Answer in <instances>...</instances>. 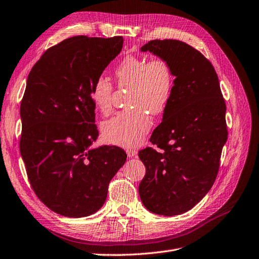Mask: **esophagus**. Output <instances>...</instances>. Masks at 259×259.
<instances>
[{
    "label": "esophagus",
    "instance_id": "esophagus-1",
    "mask_svg": "<svg viewBox=\"0 0 259 259\" xmlns=\"http://www.w3.org/2000/svg\"><path fill=\"white\" fill-rule=\"evenodd\" d=\"M126 153H127L128 158H136L137 156V151L134 150V149H127Z\"/></svg>",
    "mask_w": 259,
    "mask_h": 259
}]
</instances>
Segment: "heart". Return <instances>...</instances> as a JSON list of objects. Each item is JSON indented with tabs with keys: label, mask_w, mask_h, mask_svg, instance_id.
<instances>
[{
	"label": "heart",
	"mask_w": 259,
	"mask_h": 259,
	"mask_svg": "<svg viewBox=\"0 0 259 259\" xmlns=\"http://www.w3.org/2000/svg\"><path fill=\"white\" fill-rule=\"evenodd\" d=\"M117 88L130 89L126 105L133 109L119 112L104 122L106 142L132 148L143 142L151 127L152 115L166 110L174 86V76L168 62L163 58L138 57L128 55L114 70ZM91 100L103 114L112 109L113 85L105 76L94 81Z\"/></svg>",
	"instance_id": "heart-1"
}]
</instances>
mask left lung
Returning a JSON list of instances; mask_svg holds the SVG:
<instances>
[{
  "instance_id": "left-lung-1",
  "label": "left lung",
  "mask_w": 259,
  "mask_h": 259,
  "mask_svg": "<svg viewBox=\"0 0 259 259\" xmlns=\"http://www.w3.org/2000/svg\"><path fill=\"white\" fill-rule=\"evenodd\" d=\"M165 59L175 76L163 119L150 137L158 149L140 150L146 175L139 197L154 214L186 213L205 197L228 138L226 104L213 65L178 40H152L142 48Z\"/></svg>"
}]
</instances>
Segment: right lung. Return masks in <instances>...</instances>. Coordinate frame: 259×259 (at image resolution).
Masks as SVG:
<instances>
[{
  "label": "right lung",
  "instance_id": "obj_1",
  "mask_svg": "<svg viewBox=\"0 0 259 259\" xmlns=\"http://www.w3.org/2000/svg\"><path fill=\"white\" fill-rule=\"evenodd\" d=\"M123 41L66 38L46 51L28 75L20 105L21 158L36 197L62 216L96 213L126 161V152L116 146L91 148L98 137L91 89Z\"/></svg>",
  "mask_w": 259,
  "mask_h": 259
}]
</instances>
